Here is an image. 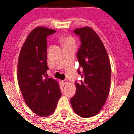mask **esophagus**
<instances>
[{
    "label": "esophagus",
    "instance_id": "obj_1",
    "mask_svg": "<svg viewBox=\"0 0 134 134\" xmlns=\"http://www.w3.org/2000/svg\"><path fill=\"white\" fill-rule=\"evenodd\" d=\"M68 82V81H67V80H63L62 81V83L63 84V85H66Z\"/></svg>",
    "mask_w": 134,
    "mask_h": 134
}]
</instances>
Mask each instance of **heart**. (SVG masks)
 I'll return each instance as SVG.
<instances>
[{
	"label": "heart",
	"mask_w": 134,
	"mask_h": 134,
	"mask_svg": "<svg viewBox=\"0 0 134 134\" xmlns=\"http://www.w3.org/2000/svg\"><path fill=\"white\" fill-rule=\"evenodd\" d=\"M62 42L63 43L64 46H67V45H69V44H75L74 38L71 36L64 37L62 39Z\"/></svg>",
	"instance_id": "1"
}]
</instances>
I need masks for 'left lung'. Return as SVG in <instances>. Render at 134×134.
<instances>
[{
  "label": "left lung",
  "instance_id": "8db88e82",
  "mask_svg": "<svg viewBox=\"0 0 134 134\" xmlns=\"http://www.w3.org/2000/svg\"><path fill=\"white\" fill-rule=\"evenodd\" d=\"M74 32L79 36L81 42L77 58L78 73L82 80L75 82L76 92L71 98V105L78 116L90 118L100 111L108 97L110 62L103 42L92 28L85 27L76 29Z\"/></svg>",
  "mask_w": 134,
  "mask_h": 134
}]
</instances>
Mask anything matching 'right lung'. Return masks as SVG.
I'll return each mask as SVG.
<instances>
[{"mask_svg": "<svg viewBox=\"0 0 134 134\" xmlns=\"http://www.w3.org/2000/svg\"><path fill=\"white\" fill-rule=\"evenodd\" d=\"M56 30L43 27L34 29L20 50L18 62V82L25 102L41 117L53 114L61 96L58 83L47 78V37Z\"/></svg>", "mask_w": 134, "mask_h": 134, "instance_id": "obj_1", "label": "right lung"}]
</instances>
